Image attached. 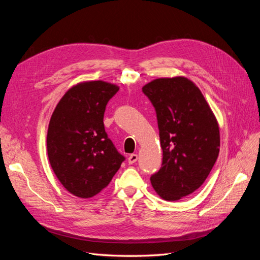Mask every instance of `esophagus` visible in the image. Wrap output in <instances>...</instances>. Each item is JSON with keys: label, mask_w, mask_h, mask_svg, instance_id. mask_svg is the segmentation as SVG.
I'll list each match as a JSON object with an SVG mask.
<instances>
[{"label": "esophagus", "mask_w": 260, "mask_h": 260, "mask_svg": "<svg viewBox=\"0 0 260 260\" xmlns=\"http://www.w3.org/2000/svg\"><path fill=\"white\" fill-rule=\"evenodd\" d=\"M137 160H138V155H137V154H131V155L128 157V162H129L130 165L135 164Z\"/></svg>", "instance_id": "esophagus-1"}]
</instances>
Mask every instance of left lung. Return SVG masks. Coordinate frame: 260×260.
<instances>
[{
	"label": "left lung",
	"mask_w": 260,
	"mask_h": 260,
	"mask_svg": "<svg viewBox=\"0 0 260 260\" xmlns=\"http://www.w3.org/2000/svg\"><path fill=\"white\" fill-rule=\"evenodd\" d=\"M155 107L161 168L151 177L165 201H179L205 182L218 158L219 124L196 84L185 77L158 78L142 88Z\"/></svg>",
	"instance_id": "obj_1"
}]
</instances>
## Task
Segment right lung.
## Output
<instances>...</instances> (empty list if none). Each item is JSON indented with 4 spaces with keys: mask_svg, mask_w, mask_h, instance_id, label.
I'll return each instance as SVG.
<instances>
[{
    "mask_svg": "<svg viewBox=\"0 0 260 260\" xmlns=\"http://www.w3.org/2000/svg\"><path fill=\"white\" fill-rule=\"evenodd\" d=\"M118 90L102 80L80 82L64 94L52 114L46 137L49 160L61 185L77 198L99 194L124 160L103 122L108 101Z\"/></svg>",
    "mask_w": 260,
    "mask_h": 260,
    "instance_id": "right-lung-1",
    "label": "right lung"
}]
</instances>
